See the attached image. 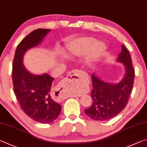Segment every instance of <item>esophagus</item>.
<instances>
[{"instance_id":"1","label":"esophagus","mask_w":147,"mask_h":147,"mask_svg":"<svg viewBox=\"0 0 147 147\" xmlns=\"http://www.w3.org/2000/svg\"><path fill=\"white\" fill-rule=\"evenodd\" d=\"M81 71L78 69H74L68 74L61 85L57 88L56 93H57L58 101H61L66 98V89L69 86H76L78 88H81L83 84L81 79Z\"/></svg>"}]
</instances>
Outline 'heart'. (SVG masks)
Instances as JSON below:
<instances>
[{"instance_id": "1", "label": "heart", "mask_w": 147, "mask_h": 147, "mask_svg": "<svg viewBox=\"0 0 147 147\" xmlns=\"http://www.w3.org/2000/svg\"><path fill=\"white\" fill-rule=\"evenodd\" d=\"M105 48L103 43L94 41L93 37L84 36L69 42L66 46V53L69 55H81L88 50L89 61H92L101 55Z\"/></svg>"}]
</instances>
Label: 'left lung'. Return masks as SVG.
Returning a JSON list of instances; mask_svg holds the SVG:
<instances>
[{
  "mask_svg": "<svg viewBox=\"0 0 147 147\" xmlns=\"http://www.w3.org/2000/svg\"><path fill=\"white\" fill-rule=\"evenodd\" d=\"M125 66V78L117 84H110L92 74L93 89L91 97L93 103L84 110L85 114L92 119L105 121L119 114L127 105L134 81L135 70L132 66V59L129 52L122 45V51L117 60Z\"/></svg>",
  "mask_w": 147,
  "mask_h": 147,
  "instance_id": "8db88e82",
  "label": "left lung"
}]
</instances>
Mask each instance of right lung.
<instances>
[{"label":"right lung","instance_id":"1","mask_svg":"<svg viewBox=\"0 0 147 147\" xmlns=\"http://www.w3.org/2000/svg\"><path fill=\"white\" fill-rule=\"evenodd\" d=\"M50 31L39 28L23 38L15 51L12 67L13 90L20 108L31 119L40 123L53 122L61 111V106L51 96L54 78L47 74L30 73L23 65L22 59L26 51L40 43Z\"/></svg>","mask_w":147,"mask_h":147}]
</instances>
